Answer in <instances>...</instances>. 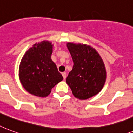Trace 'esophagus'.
Listing matches in <instances>:
<instances>
[{"instance_id": "esophagus-1", "label": "esophagus", "mask_w": 133, "mask_h": 133, "mask_svg": "<svg viewBox=\"0 0 133 133\" xmlns=\"http://www.w3.org/2000/svg\"><path fill=\"white\" fill-rule=\"evenodd\" d=\"M62 75L63 76L64 79H66V72H63V73L62 74Z\"/></svg>"}]
</instances>
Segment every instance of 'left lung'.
Segmentation results:
<instances>
[{"mask_svg": "<svg viewBox=\"0 0 133 133\" xmlns=\"http://www.w3.org/2000/svg\"><path fill=\"white\" fill-rule=\"evenodd\" d=\"M74 62L66 83L75 97L85 100L99 93L106 79L105 65L98 52L85 44L68 43Z\"/></svg>", "mask_w": 133, "mask_h": 133, "instance_id": "8db88e82", "label": "left lung"}]
</instances>
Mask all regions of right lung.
Instances as JSON below:
<instances>
[{"label":"right lung","instance_id":"add662e5","mask_svg":"<svg viewBox=\"0 0 133 133\" xmlns=\"http://www.w3.org/2000/svg\"><path fill=\"white\" fill-rule=\"evenodd\" d=\"M52 45L49 42L35 44L23 56L19 66V78L25 89L32 95L45 97L63 80L51 59Z\"/></svg>","mask_w":133,"mask_h":133}]
</instances>
